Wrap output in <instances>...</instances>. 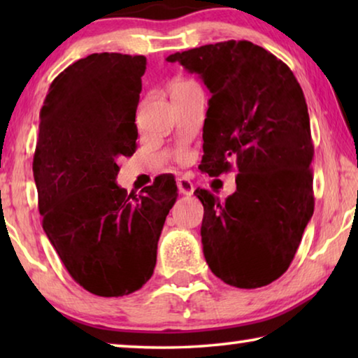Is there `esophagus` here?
I'll use <instances>...</instances> for the list:
<instances>
[{
	"label": "esophagus",
	"mask_w": 358,
	"mask_h": 358,
	"mask_svg": "<svg viewBox=\"0 0 358 358\" xmlns=\"http://www.w3.org/2000/svg\"><path fill=\"white\" fill-rule=\"evenodd\" d=\"M177 185H178L180 192L183 194V196H191L194 189H196V187H194V185L187 178H178Z\"/></svg>",
	"instance_id": "1"
}]
</instances>
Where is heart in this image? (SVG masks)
<instances>
[{"instance_id":"1","label":"heart","mask_w":358,"mask_h":358,"mask_svg":"<svg viewBox=\"0 0 358 358\" xmlns=\"http://www.w3.org/2000/svg\"><path fill=\"white\" fill-rule=\"evenodd\" d=\"M189 85H192V82H187V80H178V82H175V83L172 85V90L185 88V87H189ZM172 90H171V92H172Z\"/></svg>"}]
</instances>
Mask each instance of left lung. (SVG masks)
<instances>
[{"label": "left lung", "instance_id": "8db88e82", "mask_svg": "<svg viewBox=\"0 0 358 358\" xmlns=\"http://www.w3.org/2000/svg\"><path fill=\"white\" fill-rule=\"evenodd\" d=\"M210 90L202 169L237 164V191L221 202L197 189L210 270L234 287H262L289 268L314 211L310 115L292 71L250 41L169 55Z\"/></svg>", "mask_w": 358, "mask_h": 358}]
</instances>
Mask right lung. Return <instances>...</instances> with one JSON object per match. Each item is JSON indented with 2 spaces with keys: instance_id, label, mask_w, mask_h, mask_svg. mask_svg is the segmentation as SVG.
I'll return each mask as SVG.
<instances>
[{
  "instance_id": "1",
  "label": "right lung",
  "mask_w": 358,
  "mask_h": 358,
  "mask_svg": "<svg viewBox=\"0 0 358 358\" xmlns=\"http://www.w3.org/2000/svg\"><path fill=\"white\" fill-rule=\"evenodd\" d=\"M147 58L93 53L52 82L39 115L33 173L42 227L66 270L88 292L123 296L153 275L157 240L177 201L161 175L128 194L120 156L136 151V110Z\"/></svg>"
}]
</instances>
